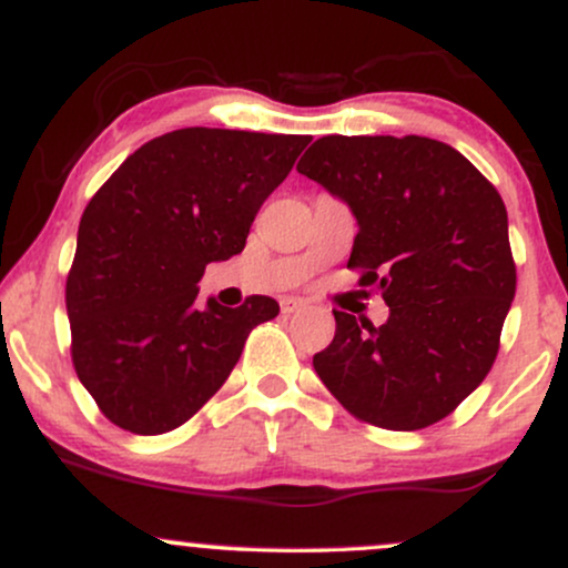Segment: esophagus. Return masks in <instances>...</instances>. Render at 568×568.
Wrapping results in <instances>:
<instances>
[{
  "label": "esophagus",
  "mask_w": 568,
  "mask_h": 568,
  "mask_svg": "<svg viewBox=\"0 0 568 568\" xmlns=\"http://www.w3.org/2000/svg\"><path fill=\"white\" fill-rule=\"evenodd\" d=\"M280 310H283V315H293V312L306 310V302H304V298L288 296V298H283V302H280Z\"/></svg>",
  "instance_id": "obj_1"
}]
</instances>
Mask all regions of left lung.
I'll use <instances>...</instances> for the list:
<instances>
[{"label": "left lung", "instance_id": "1", "mask_svg": "<svg viewBox=\"0 0 568 568\" xmlns=\"http://www.w3.org/2000/svg\"><path fill=\"white\" fill-rule=\"evenodd\" d=\"M296 171L355 213L347 266L389 306L384 325L334 310V342L312 366L361 422L435 425L497 361L515 296L505 202L470 160L425 135H323Z\"/></svg>", "mask_w": 568, "mask_h": 568}]
</instances>
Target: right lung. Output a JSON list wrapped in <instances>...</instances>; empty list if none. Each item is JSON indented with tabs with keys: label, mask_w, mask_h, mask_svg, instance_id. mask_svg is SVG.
Returning <instances> with one entry per match:
<instances>
[{
	"label": "right lung",
	"mask_w": 568,
	"mask_h": 568,
	"mask_svg": "<svg viewBox=\"0 0 568 568\" xmlns=\"http://www.w3.org/2000/svg\"><path fill=\"white\" fill-rule=\"evenodd\" d=\"M310 135L184 128L135 149L84 207L67 277L71 361L101 414L135 435L181 427L219 393L270 296L197 304L211 262L245 247Z\"/></svg>",
	"instance_id": "obj_1"
}]
</instances>
